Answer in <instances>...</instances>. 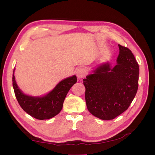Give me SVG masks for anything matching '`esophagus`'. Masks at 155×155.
<instances>
[{"label": "esophagus", "instance_id": "obj_1", "mask_svg": "<svg viewBox=\"0 0 155 155\" xmlns=\"http://www.w3.org/2000/svg\"><path fill=\"white\" fill-rule=\"evenodd\" d=\"M76 75L79 79L83 78L85 75V69L82 67H79L76 70Z\"/></svg>", "mask_w": 155, "mask_h": 155}]
</instances>
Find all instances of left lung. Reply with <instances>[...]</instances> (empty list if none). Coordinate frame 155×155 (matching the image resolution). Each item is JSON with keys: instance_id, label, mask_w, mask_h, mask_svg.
I'll return each mask as SVG.
<instances>
[{"instance_id": "1", "label": "left lung", "mask_w": 155, "mask_h": 155, "mask_svg": "<svg viewBox=\"0 0 155 155\" xmlns=\"http://www.w3.org/2000/svg\"><path fill=\"white\" fill-rule=\"evenodd\" d=\"M116 64L107 62L83 79L88 111L101 120L115 118L128 109L138 87L139 66L131 51L118 45Z\"/></svg>"}]
</instances>
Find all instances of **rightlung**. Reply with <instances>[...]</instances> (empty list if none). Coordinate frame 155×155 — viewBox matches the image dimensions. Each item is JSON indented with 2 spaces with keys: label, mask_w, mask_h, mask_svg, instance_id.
Segmentation results:
<instances>
[{
  "label": "right lung",
  "mask_w": 155,
  "mask_h": 155,
  "mask_svg": "<svg viewBox=\"0 0 155 155\" xmlns=\"http://www.w3.org/2000/svg\"><path fill=\"white\" fill-rule=\"evenodd\" d=\"M13 73V87L17 100L26 113L38 120H48L58 114L63 108L68 92L77 82L74 75L61 81L52 91L43 96H31L25 94L18 88Z\"/></svg>",
  "instance_id": "right-lung-1"
}]
</instances>
